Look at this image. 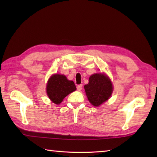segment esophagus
Masks as SVG:
<instances>
[{
  "instance_id": "34e87169",
  "label": "esophagus",
  "mask_w": 157,
  "mask_h": 157,
  "mask_svg": "<svg viewBox=\"0 0 157 157\" xmlns=\"http://www.w3.org/2000/svg\"><path fill=\"white\" fill-rule=\"evenodd\" d=\"M77 90H78V91H81L82 90V84H79L77 86Z\"/></svg>"
}]
</instances>
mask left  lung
Instances as JSON below:
<instances>
[{
    "label": "left lung",
    "mask_w": 157,
    "mask_h": 157,
    "mask_svg": "<svg viewBox=\"0 0 157 157\" xmlns=\"http://www.w3.org/2000/svg\"><path fill=\"white\" fill-rule=\"evenodd\" d=\"M84 89L90 102L98 106L110 98L113 86L108 77L102 73H96L90 77L89 83L84 86Z\"/></svg>",
    "instance_id": "obj_1"
}]
</instances>
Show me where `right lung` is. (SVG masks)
I'll return each mask as SVG.
<instances>
[{
	"mask_svg": "<svg viewBox=\"0 0 157 157\" xmlns=\"http://www.w3.org/2000/svg\"><path fill=\"white\" fill-rule=\"evenodd\" d=\"M76 90L73 81H69L63 75L55 74L49 79L46 86L48 96L54 103L59 105L63 98Z\"/></svg>",
	"mask_w": 157,
	"mask_h": 157,
	"instance_id": "add662e5",
	"label": "right lung"
}]
</instances>
